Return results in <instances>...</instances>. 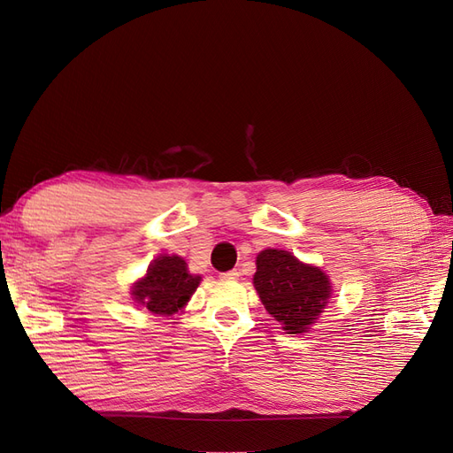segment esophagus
<instances>
[{
  "label": "esophagus",
  "instance_id": "esophagus-1",
  "mask_svg": "<svg viewBox=\"0 0 453 453\" xmlns=\"http://www.w3.org/2000/svg\"><path fill=\"white\" fill-rule=\"evenodd\" d=\"M223 280H238L240 278V272L238 270H228L225 273H221Z\"/></svg>",
  "mask_w": 453,
  "mask_h": 453
}]
</instances>
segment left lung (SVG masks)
<instances>
[{
  "label": "left lung",
  "instance_id": "left-lung-1",
  "mask_svg": "<svg viewBox=\"0 0 453 453\" xmlns=\"http://www.w3.org/2000/svg\"><path fill=\"white\" fill-rule=\"evenodd\" d=\"M253 283L266 311L283 325L287 334L306 333L331 296L325 272L280 250L258 253Z\"/></svg>",
  "mask_w": 453,
  "mask_h": 453
}]
</instances>
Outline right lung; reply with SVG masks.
Segmentation results:
<instances>
[{
  "label": "right lung",
  "mask_w": 453,
  "mask_h": 453,
  "mask_svg": "<svg viewBox=\"0 0 453 453\" xmlns=\"http://www.w3.org/2000/svg\"><path fill=\"white\" fill-rule=\"evenodd\" d=\"M200 276L187 270V263L177 255L158 257L150 263L147 276L134 285V298L157 315H172L181 310L196 291Z\"/></svg>",
  "instance_id": "obj_1"
}]
</instances>
